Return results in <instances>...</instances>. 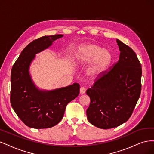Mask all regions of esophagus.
<instances>
[{
  "label": "esophagus",
  "instance_id": "34e87169",
  "mask_svg": "<svg viewBox=\"0 0 154 154\" xmlns=\"http://www.w3.org/2000/svg\"><path fill=\"white\" fill-rule=\"evenodd\" d=\"M86 91V89L84 88V87H81L80 89V93L81 94H83Z\"/></svg>",
  "mask_w": 154,
  "mask_h": 154
}]
</instances>
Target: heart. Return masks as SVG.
Masks as SVG:
<instances>
[{
  "instance_id": "b5f03b06",
  "label": "heart",
  "mask_w": 154,
  "mask_h": 154,
  "mask_svg": "<svg viewBox=\"0 0 154 154\" xmlns=\"http://www.w3.org/2000/svg\"><path fill=\"white\" fill-rule=\"evenodd\" d=\"M112 54L108 49L101 46L88 43L82 45L76 56V63L78 66H85L90 63L86 73L88 78L94 80L101 76L112 62Z\"/></svg>"
}]
</instances>
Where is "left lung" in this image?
I'll return each instance as SVG.
<instances>
[{
	"instance_id": "1",
	"label": "left lung",
	"mask_w": 154,
	"mask_h": 154,
	"mask_svg": "<svg viewBox=\"0 0 154 154\" xmlns=\"http://www.w3.org/2000/svg\"><path fill=\"white\" fill-rule=\"evenodd\" d=\"M119 58L113 67L87 90L91 103L87 119L95 127L109 129L131 116L141 90L142 69L134 51L117 39Z\"/></svg>"
}]
</instances>
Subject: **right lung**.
<instances>
[{"label":"right lung","instance_id":"right-lung-1","mask_svg":"<svg viewBox=\"0 0 154 154\" xmlns=\"http://www.w3.org/2000/svg\"><path fill=\"white\" fill-rule=\"evenodd\" d=\"M63 35L44 36L23 49L11 72V104L15 113L27 127L47 128L62 119L67 105L78 96L80 85H72L53 90L40 89L29 72L36 54L50 48Z\"/></svg>","mask_w":154,"mask_h":154}]
</instances>
